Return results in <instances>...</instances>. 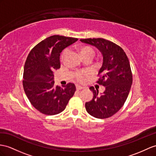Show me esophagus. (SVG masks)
I'll list each match as a JSON object with an SVG mask.
<instances>
[{"label": "esophagus", "instance_id": "esophagus-1", "mask_svg": "<svg viewBox=\"0 0 156 156\" xmlns=\"http://www.w3.org/2000/svg\"><path fill=\"white\" fill-rule=\"evenodd\" d=\"M84 88H83V87H81V86H79V85H77L76 86V89L77 90H81V89H83Z\"/></svg>", "mask_w": 156, "mask_h": 156}]
</instances>
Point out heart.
I'll use <instances>...</instances> for the list:
<instances>
[{
    "mask_svg": "<svg viewBox=\"0 0 156 156\" xmlns=\"http://www.w3.org/2000/svg\"><path fill=\"white\" fill-rule=\"evenodd\" d=\"M79 52H80L81 56L85 59H90L94 56L95 51H94V49L92 47L89 46V45H83V46H81L79 48ZM67 53L68 49H66L62 53V58H63L67 54ZM90 75V71L89 70L83 69L75 72L73 76L76 79V81H78L79 83H84L86 81L87 77H89Z\"/></svg>",
    "mask_w": 156,
    "mask_h": 156,
    "instance_id": "heart-1",
    "label": "heart"
}]
</instances>
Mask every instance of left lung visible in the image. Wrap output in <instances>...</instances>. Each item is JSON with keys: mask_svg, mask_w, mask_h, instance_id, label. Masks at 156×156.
I'll return each instance as SVG.
<instances>
[{"mask_svg": "<svg viewBox=\"0 0 156 156\" xmlns=\"http://www.w3.org/2000/svg\"><path fill=\"white\" fill-rule=\"evenodd\" d=\"M80 40L97 47L103 56L97 83L105 86V90L98 95V90L90 87L94 96L85 103L86 110L90 115L97 119H107L119 111L126 101L132 84L130 62L123 49L112 41L103 38Z\"/></svg>", "mask_w": 156, "mask_h": 156, "instance_id": "1", "label": "left lung"}]
</instances>
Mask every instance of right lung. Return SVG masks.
I'll return each instance as SVG.
<instances>
[{"instance_id": "add662e5", "label": "right lung", "mask_w": 156, "mask_h": 156, "mask_svg": "<svg viewBox=\"0 0 156 156\" xmlns=\"http://www.w3.org/2000/svg\"><path fill=\"white\" fill-rule=\"evenodd\" d=\"M77 40L59 35L48 37L32 49L26 60L22 81L24 92L33 107L44 115L62 112L75 92L73 83L62 88L55 86L54 71L60 68V53Z\"/></svg>"}]
</instances>
